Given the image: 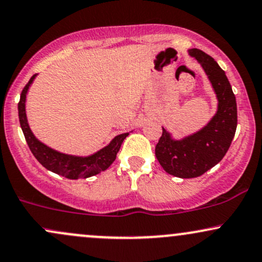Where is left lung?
<instances>
[{
    "mask_svg": "<svg viewBox=\"0 0 262 262\" xmlns=\"http://www.w3.org/2000/svg\"><path fill=\"white\" fill-rule=\"evenodd\" d=\"M200 62L218 98V111L206 127L181 140L171 138L166 129L155 146L162 169L180 179H193L218 164L229 149L237 124L236 100L227 75L212 56L200 49L188 50Z\"/></svg>",
    "mask_w": 262,
    "mask_h": 262,
    "instance_id": "obj_1",
    "label": "left lung"
}]
</instances>
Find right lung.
Segmentation results:
<instances>
[{
	"label": "right lung",
	"instance_id": "add662e5",
	"mask_svg": "<svg viewBox=\"0 0 262 262\" xmlns=\"http://www.w3.org/2000/svg\"><path fill=\"white\" fill-rule=\"evenodd\" d=\"M35 76H37V74L33 75L28 83L25 86V89L22 90L19 103H18L20 128H22L32 154L35 156V159L43 165L45 169L70 180L87 179V177L97 175L101 171L107 170L112 165V162L116 160L117 152L119 151L123 140L128 137L129 133L117 135L107 146H104L103 149L95 152V154L86 156V158L62 154V152H59L47 146L41 141H39L32 133L26 116V96Z\"/></svg>",
	"mask_w": 262,
	"mask_h": 262
}]
</instances>
